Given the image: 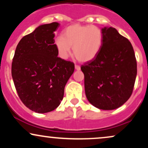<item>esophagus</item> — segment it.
I'll return each instance as SVG.
<instances>
[{"label":"esophagus","mask_w":148,"mask_h":148,"mask_svg":"<svg viewBox=\"0 0 148 148\" xmlns=\"http://www.w3.org/2000/svg\"><path fill=\"white\" fill-rule=\"evenodd\" d=\"M75 69L76 70H80L81 69V67L79 65H78V64H75Z\"/></svg>","instance_id":"esophagus-1"}]
</instances>
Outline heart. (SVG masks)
<instances>
[{
	"label": "heart",
	"instance_id": "1",
	"mask_svg": "<svg viewBox=\"0 0 148 148\" xmlns=\"http://www.w3.org/2000/svg\"><path fill=\"white\" fill-rule=\"evenodd\" d=\"M103 42V32L94 25L74 23L67 27L63 36L56 37L54 45L59 56L67 59L72 47L73 53L82 62H89L99 53Z\"/></svg>",
	"mask_w": 148,
	"mask_h": 148
}]
</instances>
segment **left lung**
<instances>
[{
	"label": "left lung",
	"instance_id": "8db88e82",
	"mask_svg": "<svg viewBox=\"0 0 148 148\" xmlns=\"http://www.w3.org/2000/svg\"><path fill=\"white\" fill-rule=\"evenodd\" d=\"M103 42L93 60L81 65L85 92L89 102L102 110L123 105L133 92L137 63L131 42L109 27L101 29Z\"/></svg>",
	"mask_w": 148,
	"mask_h": 148
}]
</instances>
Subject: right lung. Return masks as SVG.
<instances>
[{
    "mask_svg": "<svg viewBox=\"0 0 148 148\" xmlns=\"http://www.w3.org/2000/svg\"><path fill=\"white\" fill-rule=\"evenodd\" d=\"M57 22L38 26L18 42L12 76L20 99L39 113L53 111L63 99L64 86L74 71V62L58 57L54 45Z\"/></svg>",
    "mask_w": 148,
    "mask_h": 148,
    "instance_id": "1",
    "label": "right lung"
}]
</instances>
